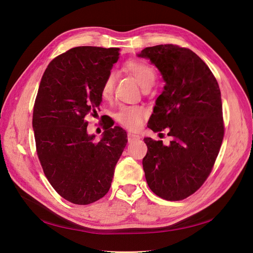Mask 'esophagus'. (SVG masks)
<instances>
[{
	"label": "esophagus",
	"mask_w": 253,
	"mask_h": 253,
	"mask_svg": "<svg viewBox=\"0 0 253 253\" xmlns=\"http://www.w3.org/2000/svg\"><path fill=\"white\" fill-rule=\"evenodd\" d=\"M127 137H128V140L129 141H134V140H137L140 138V136L138 134H135V133H132V132H128L127 133Z\"/></svg>",
	"instance_id": "esophagus-1"
}]
</instances>
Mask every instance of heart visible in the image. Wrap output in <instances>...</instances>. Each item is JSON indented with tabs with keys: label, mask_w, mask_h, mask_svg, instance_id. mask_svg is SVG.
Returning a JSON list of instances; mask_svg holds the SVG:
<instances>
[{
	"label": "heart",
	"mask_w": 253,
	"mask_h": 253,
	"mask_svg": "<svg viewBox=\"0 0 253 253\" xmlns=\"http://www.w3.org/2000/svg\"><path fill=\"white\" fill-rule=\"evenodd\" d=\"M125 69L135 78L137 83L143 90L151 89L157 80V73L151 64L140 60H130L125 64ZM115 83L114 74L105 78L101 88V95L108 99L113 94ZM148 117V112L138 105H124L116 114L117 121L130 130L140 128L143 120Z\"/></svg>",
	"instance_id": "heart-1"
}]
</instances>
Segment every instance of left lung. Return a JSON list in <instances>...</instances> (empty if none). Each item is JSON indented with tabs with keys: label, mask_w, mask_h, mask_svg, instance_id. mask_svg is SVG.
<instances>
[{
	"label": "left lung",
	"mask_w": 253,
	"mask_h": 253,
	"mask_svg": "<svg viewBox=\"0 0 253 253\" xmlns=\"http://www.w3.org/2000/svg\"><path fill=\"white\" fill-rule=\"evenodd\" d=\"M165 82L148 127L168 130L169 145L143 138L148 153L142 160L150 189L168 201H179L204 183L214 165L223 138L220 90L213 74L196 53L166 44L144 48Z\"/></svg>",
	"instance_id": "left-lung-1"
}]
</instances>
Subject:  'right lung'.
Returning <instances> with one entry per match:
<instances>
[{
    "mask_svg": "<svg viewBox=\"0 0 253 253\" xmlns=\"http://www.w3.org/2000/svg\"><path fill=\"white\" fill-rule=\"evenodd\" d=\"M119 50L72 48L49 63L39 86L33 114L37 154L53 189L74 204L93 203L109 192L128 140L126 131L115 126L96 141L85 120L99 108Z\"/></svg>",
    "mask_w": 253,
    "mask_h": 253,
    "instance_id": "obj_1",
    "label": "right lung"
}]
</instances>
